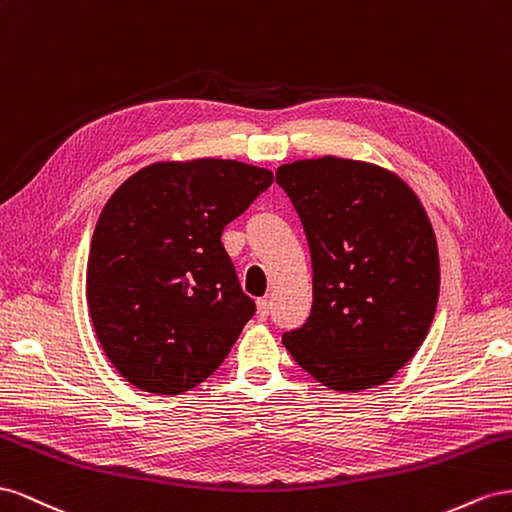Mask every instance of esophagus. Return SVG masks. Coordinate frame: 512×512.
Listing matches in <instances>:
<instances>
[{
  "label": "esophagus",
  "mask_w": 512,
  "mask_h": 512,
  "mask_svg": "<svg viewBox=\"0 0 512 512\" xmlns=\"http://www.w3.org/2000/svg\"><path fill=\"white\" fill-rule=\"evenodd\" d=\"M270 309H272L270 300H266V298L257 300V319H259V321H266L268 315H270Z\"/></svg>",
  "instance_id": "obj_1"
}]
</instances>
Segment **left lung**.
I'll list each match as a JSON object with an SVG mask.
<instances>
[{
  "label": "left lung",
  "mask_w": 512,
  "mask_h": 512,
  "mask_svg": "<svg viewBox=\"0 0 512 512\" xmlns=\"http://www.w3.org/2000/svg\"><path fill=\"white\" fill-rule=\"evenodd\" d=\"M313 264V306L283 345L339 392L382 386L425 341L440 296L429 216L399 175L337 156L276 169Z\"/></svg>",
  "instance_id": "obj_1"
}]
</instances>
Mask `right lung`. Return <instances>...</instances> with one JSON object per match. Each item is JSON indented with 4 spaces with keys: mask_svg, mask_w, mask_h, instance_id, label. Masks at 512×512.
I'll return each mask as SVG.
<instances>
[{
    "mask_svg": "<svg viewBox=\"0 0 512 512\" xmlns=\"http://www.w3.org/2000/svg\"><path fill=\"white\" fill-rule=\"evenodd\" d=\"M272 182V171L238 160L154 163L105 203L85 294L126 382L180 394L221 367L255 315L221 236Z\"/></svg>",
    "mask_w": 512,
    "mask_h": 512,
    "instance_id": "right-lung-1",
    "label": "right lung"
}]
</instances>
